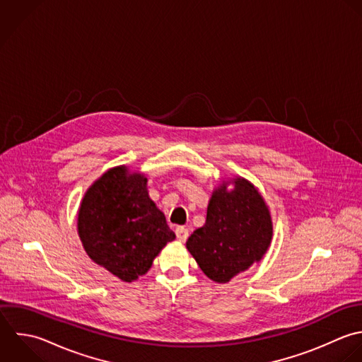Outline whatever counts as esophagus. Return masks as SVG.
Masks as SVG:
<instances>
[{"instance_id": "34e87169", "label": "esophagus", "mask_w": 362, "mask_h": 362, "mask_svg": "<svg viewBox=\"0 0 362 362\" xmlns=\"http://www.w3.org/2000/svg\"><path fill=\"white\" fill-rule=\"evenodd\" d=\"M175 233H176V238L179 241H182V243H185L187 240V237H189V230L186 227H176Z\"/></svg>"}]
</instances>
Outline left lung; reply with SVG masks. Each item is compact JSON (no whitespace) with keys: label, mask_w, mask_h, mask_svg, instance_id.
<instances>
[{"label":"left lung","mask_w":362,"mask_h":362,"mask_svg":"<svg viewBox=\"0 0 362 362\" xmlns=\"http://www.w3.org/2000/svg\"><path fill=\"white\" fill-rule=\"evenodd\" d=\"M228 184L235 186L231 191ZM272 233L264 197L252 183L235 177L214 189L206 224L189 237L186 248L207 278L227 284L262 259Z\"/></svg>","instance_id":"1"}]
</instances>
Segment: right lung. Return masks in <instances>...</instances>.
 I'll return each mask as SVG.
<instances>
[{
    "label": "right lung",
    "instance_id": "add662e5",
    "mask_svg": "<svg viewBox=\"0 0 362 362\" xmlns=\"http://www.w3.org/2000/svg\"><path fill=\"white\" fill-rule=\"evenodd\" d=\"M148 179L127 166L107 170L86 192L77 217L87 255L124 282L145 275L175 233L149 199Z\"/></svg>",
    "mask_w": 362,
    "mask_h": 362
}]
</instances>
